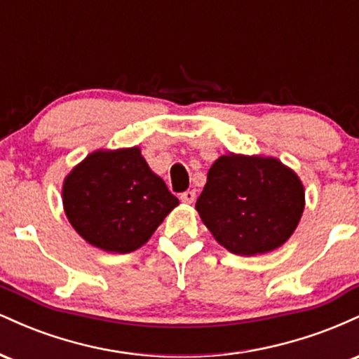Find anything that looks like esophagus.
<instances>
[{"instance_id":"esophagus-1","label":"esophagus","mask_w":359,"mask_h":359,"mask_svg":"<svg viewBox=\"0 0 359 359\" xmlns=\"http://www.w3.org/2000/svg\"><path fill=\"white\" fill-rule=\"evenodd\" d=\"M180 201L185 204H192L196 201V191H185L180 194Z\"/></svg>"}]
</instances>
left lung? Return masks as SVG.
Here are the masks:
<instances>
[{"instance_id":"obj_1","label":"left lung","mask_w":359,"mask_h":359,"mask_svg":"<svg viewBox=\"0 0 359 359\" xmlns=\"http://www.w3.org/2000/svg\"><path fill=\"white\" fill-rule=\"evenodd\" d=\"M196 209L219 245L253 257L278 248L295 231L304 187L277 158L222 155L209 168Z\"/></svg>"}]
</instances>
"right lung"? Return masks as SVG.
Returning <instances> with one entry per match:
<instances>
[{
    "instance_id": "right-lung-1",
    "label": "right lung",
    "mask_w": 359,
    "mask_h": 359,
    "mask_svg": "<svg viewBox=\"0 0 359 359\" xmlns=\"http://www.w3.org/2000/svg\"><path fill=\"white\" fill-rule=\"evenodd\" d=\"M62 196L74 229L111 253L145 245L179 204L137 147L90 154L67 175Z\"/></svg>"
}]
</instances>
